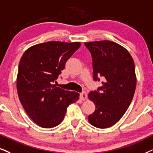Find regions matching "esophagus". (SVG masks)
Wrapping results in <instances>:
<instances>
[{
    "label": "esophagus",
    "instance_id": "esophagus-1",
    "mask_svg": "<svg viewBox=\"0 0 153 153\" xmlns=\"http://www.w3.org/2000/svg\"><path fill=\"white\" fill-rule=\"evenodd\" d=\"M80 99L82 100V101H85V100L87 99V95H86V93L85 91H83L82 93L80 94Z\"/></svg>",
    "mask_w": 153,
    "mask_h": 153
}]
</instances>
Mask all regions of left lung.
Returning <instances> with one entry per match:
<instances>
[{
	"instance_id": "1",
	"label": "left lung",
	"mask_w": 153,
	"mask_h": 153,
	"mask_svg": "<svg viewBox=\"0 0 153 153\" xmlns=\"http://www.w3.org/2000/svg\"><path fill=\"white\" fill-rule=\"evenodd\" d=\"M84 45L91 54L94 79L99 81V77H102L103 80L101 87L88 95L96 106L88 120L99 128H108L125 114L134 96V61L125 48L112 41H94Z\"/></svg>"
}]
</instances>
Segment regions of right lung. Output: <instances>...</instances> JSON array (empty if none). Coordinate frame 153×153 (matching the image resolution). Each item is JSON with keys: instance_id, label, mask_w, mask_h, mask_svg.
Here are the masks:
<instances>
[{"instance_id": "add662e5", "label": "right lung", "mask_w": 153, "mask_h": 153, "mask_svg": "<svg viewBox=\"0 0 153 153\" xmlns=\"http://www.w3.org/2000/svg\"><path fill=\"white\" fill-rule=\"evenodd\" d=\"M81 42L50 41L30 47L22 54L16 86L25 112L37 126L51 128L61 123L67 108L79 94L53 84Z\"/></svg>"}]
</instances>
